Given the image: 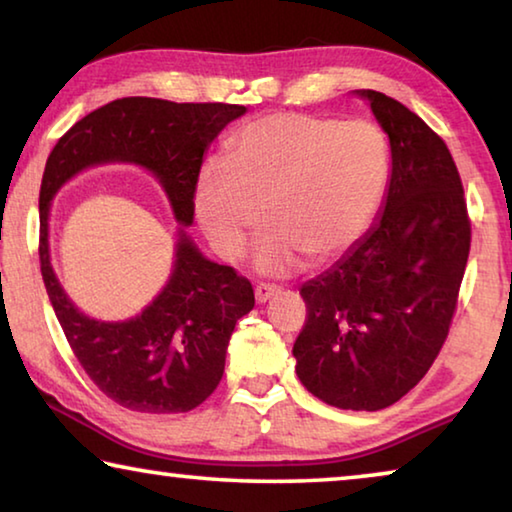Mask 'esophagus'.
I'll return each instance as SVG.
<instances>
[{
  "label": "esophagus",
  "instance_id": "1",
  "mask_svg": "<svg viewBox=\"0 0 512 512\" xmlns=\"http://www.w3.org/2000/svg\"><path fill=\"white\" fill-rule=\"evenodd\" d=\"M277 293H280V287H275V284H257L255 300L259 302V305H264V302H268L273 296H277Z\"/></svg>",
  "mask_w": 512,
  "mask_h": 512
}]
</instances>
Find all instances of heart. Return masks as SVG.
<instances>
[{"label":"heart","mask_w":512,"mask_h":512,"mask_svg":"<svg viewBox=\"0 0 512 512\" xmlns=\"http://www.w3.org/2000/svg\"><path fill=\"white\" fill-rule=\"evenodd\" d=\"M391 144L370 121L273 112L232 137L228 167L207 164L194 187V214L225 259L255 246L257 271L284 275L314 255L332 262L359 244L384 203Z\"/></svg>","instance_id":"obj_1"}]
</instances>
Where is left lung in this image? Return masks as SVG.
<instances>
[{"instance_id":"left-lung-1","label":"left lung","mask_w":512,"mask_h":512,"mask_svg":"<svg viewBox=\"0 0 512 512\" xmlns=\"http://www.w3.org/2000/svg\"><path fill=\"white\" fill-rule=\"evenodd\" d=\"M391 144L379 216L350 253L302 284L293 343L302 386L329 406L379 411L427 375L470 255L463 185L445 142L400 101L354 90Z\"/></svg>"}]
</instances>
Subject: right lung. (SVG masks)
Instances as JSON below:
<instances>
[{"instance_id": "obj_1", "label": "right lung", "mask_w": 512, "mask_h": 512, "mask_svg": "<svg viewBox=\"0 0 512 512\" xmlns=\"http://www.w3.org/2000/svg\"><path fill=\"white\" fill-rule=\"evenodd\" d=\"M246 112L230 103L110 101L85 115L49 153L40 185V271L56 318L88 377L112 402L140 413H187L219 386L225 350L255 293L235 268L207 259L187 235L205 151ZM137 163L159 180L181 225L168 284L142 315L99 321L76 308L50 266V201L67 179L99 163Z\"/></svg>"}]
</instances>
